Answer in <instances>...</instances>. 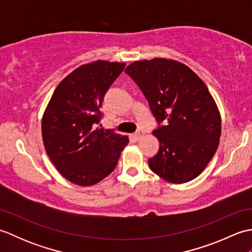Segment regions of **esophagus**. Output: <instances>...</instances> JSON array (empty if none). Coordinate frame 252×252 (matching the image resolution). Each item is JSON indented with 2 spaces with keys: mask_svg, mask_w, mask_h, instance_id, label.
Here are the masks:
<instances>
[{
  "mask_svg": "<svg viewBox=\"0 0 252 252\" xmlns=\"http://www.w3.org/2000/svg\"><path fill=\"white\" fill-rule=\"evenodd\" d=\"M143 135V131H137L134 133V138L136 141H138L141 138V136Z\"/></svg>",
  "mask_w": 252,
  "mask_h": 252,
  "instance_id": "esophagus-1",
  "label": "esophagus"
}]
</instances>
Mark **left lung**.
<instances>
[{
	"label": "left lung",
	"mask_w": 252,
	"mask_h": 252,
	"mask_svg": "<svg viewBox=\"0 0 252 252\" xmlns=\"http://www.w3.org/2000/svg\"><path fill=\"white\" fill-rule=\"evenodd\" d=\"M145 96L158 127L160 143L149 168L170 183L194 180L217 152L221 117L206 84L179 62L154 58L126 68Z\"/></svg>",
	"instance_id": "obj_1"
}]
</instances>
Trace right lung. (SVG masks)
<instances>
[{
    "label": "right lung",
    "instance_id": "right-lung-1",
    "mask_svg": "<svg viewBox=\"0 0 252 252\" xmlns=\"http://www.w3.org/2000/svg\"><path fill=\"white\" fill-rule=\"evenodd\" d=\"M126 67L97 61L82 65L63 80L42 119L46 154L63 178L90 186L109 175L129 138L101 127L104 96Z\"/></svg>",
    "mask_w": 252,
    "mask_h": 252
}]
</instances>
